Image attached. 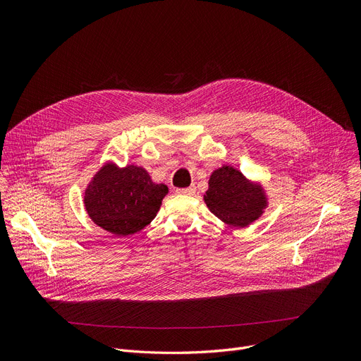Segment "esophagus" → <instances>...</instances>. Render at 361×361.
I'll return each instance as SVG.
<instances>
[{
	"label": "esophagus",
	"mask_w": 361,
	"mask_h": 361,
	"mask_svg": "<svg viewBox=\"0 0 361 361\" xmlns=\"http://www.w3.org/2000/svg\"><path fill=\"white\" fill-rule=\"evenodd\" d=\"M178 195H187V196H192L196 193V187L190 185V187H185V188H178L177 190Z\"/></svg>",
	"instance_id": "34e87169"
}]
</instances>
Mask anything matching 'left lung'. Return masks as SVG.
<instances>
[{"mask_svg": "<svg viewBox=\"0 0 361 361\" xmlns=\"http://www.w3.org/2000/svg\"><path fill=\"white\" fill-rule=\"evenodd\" d=\"M204 202L214 215L237 226L253 222L264 206L260 187L249 183L241 173L228 165L212 174Z\"/></svg>", "mask_w": 361, "mask_h": 361, "instance_id": "obj_1", "label": "left lung"}]
</instances>
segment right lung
I'll return each instance as SVG.
<instances>
[{
    "mask_svg": "<svg viewBox=\"0 0 361 361\" xmlns=\"http://www.w3.org/2000/svg\"><path fill=\"white\" fill-rule=\"evenodd\" d=\"M168 187L154 184L143 168L128 165L118 169L105 165L85 193V206L92 221L105 231L126 237L154 219Z\"/></svg>",
    "mask_w": 361,
    "mask_h": 361,
    "instance_id": "obj_1",
    "label": "right lung"
}]
</instances>
